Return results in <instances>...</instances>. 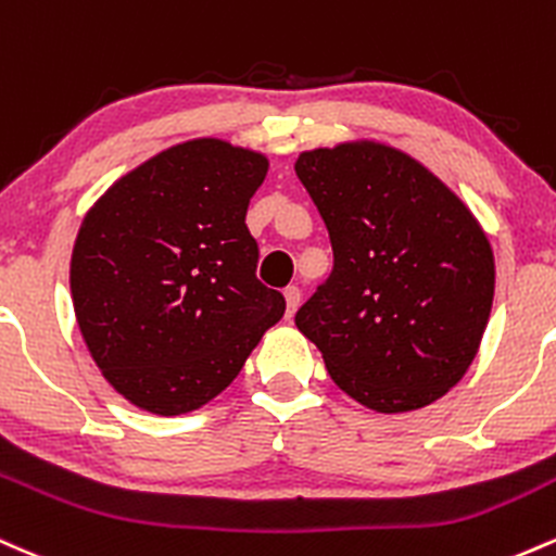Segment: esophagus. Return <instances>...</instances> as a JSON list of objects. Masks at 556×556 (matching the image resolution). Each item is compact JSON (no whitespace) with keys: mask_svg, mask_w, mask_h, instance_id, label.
<instances>
[{"mask_svg":"<svg viewBox=\"0 0 556 556\" xmlns=\"http://www.w3.org/2000/svg\"><path fill=\"white\" fill-rule=\"evenodd\" d=\"M285 303H288V319H292L298 306H301V290H298V288L285 290Z\"/></svg>","mask_w":556,"mask_h":556,"instance_id":"obj_1","label":"esophagus"}]
</instances>
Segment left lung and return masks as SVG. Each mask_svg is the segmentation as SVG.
<instances>
[{
  "mask_svg": "<svg viewBox=\"0 0 556 556\" xmlns=\"http://www.w3.org/2000/svg\"><path fill=\"white\" fill-rule=\"evenodd\" d=\"M334 266L298 308L343 393L380 414L446 395L478 356L496 266L483 227L422 163L382 142L301 152Z\"/></svg>",
  "mask_w": 556,
  "mask_h": 556,
  "instance_id": "8db88e82",
  "label": "left lung"
}]
</instances>
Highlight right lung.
Returning <instances> with one entry per match:
<instances>
[{"mask_svg": "<svg viewBox=\"0 0 556 556\" xmlns=\"http://www.w3.org/2000/svg\"><path fill=\"white\" fill-rule=\"evenodd\" d=\"M266 170L261 152L189 139L121 176L84 216L73 311L129 404L161 417L208 404L282 319V292L255 279L245 224Z\"/></svg>", "mask_w": 556, "mask_h": 556, "instance_id": "obj_1", "label": "right lung"}]
</instances>
